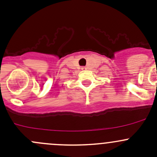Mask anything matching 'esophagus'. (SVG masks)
<instances>
[{
	"mask_svg": "<svg viewBox=\"0 0 157 157\" xmlns=\"http://www.w3.org/2000/svg\"><path fill=\"white\" fill-rule=\"evenodd\" d=\"M81 70H83V71H84V70H86V67H81Z\"/></svg>",
	"mask_w": 157,
	"mask_h": 157,
	"instance_id": "esophagus-1",
	"label": "esophagus"
}]
</instances>
